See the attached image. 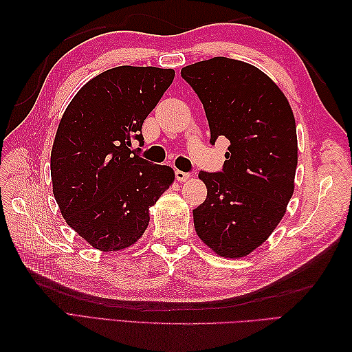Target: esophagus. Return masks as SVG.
Wrapping results in <instances>:
<instances>
[{"instance_id":"34e87169","label":"esophagus","mask_w":352,"mask_h":352,"mask_svg":"<svg viewBox=\"0 0 352 352\" xmlns=\"http://www.w3.org/2000/svg\"><path fill=\"white\" fill-rule=\"evenodd\" d=\"M175 178H177V180L178 182H188L189 180V178H190V174H189V172H183V170H180V169H177L175 170Z\"/></svg>"}]
</instances>
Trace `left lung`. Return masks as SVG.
I'll use <instances>...</instances> for the list:
<instances>
[{
    "mask_svg": "<svg viewBox=\"0 0 352 352\" xmlns=\"http://www.w3.org/2000/svg\"><path fill=\"white\" fill-rule=\"evenodd\" d=\"M182 77L203 102L210 144L230 140L222 170L198 174L207 198L193 210L197 234L221 257H245L272 234L294 195V111L265 72L234 58L189 65Z\"/></svg>",
    "mask_w": 352,
    "mask_h": 352,
    "instance_id": "1",
    "label": "left lung"
}]
</instances>
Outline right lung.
Wrapping results in <instances>:
<instances>
[{"mask_svg":"<svg viewBox=\"0 0 352 352\" xmlns=\"http://www.w3.org/2000/svg\"><path fill=\"white\" fill-rule=\"evenodd\" d=\"M174 77V69L118 66L81 87L60 119L51 149L52 193L66 223L96 250L136 243L149 207L174 183V169L130 148L134 139L142 145V124Z\"/></svg>","mask_w":352,"mask_h":352,"instance_id":"1","label":"right lung"}]
</instances>
